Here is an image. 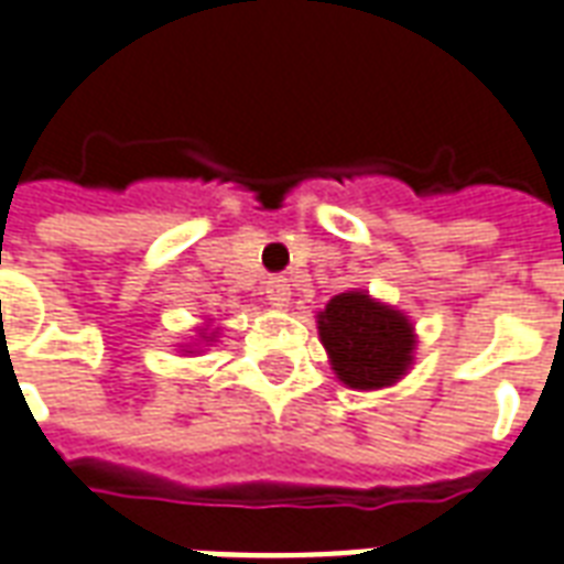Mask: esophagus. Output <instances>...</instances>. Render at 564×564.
Masks as SVG:
<instances>
[{
  "label": "esophagus",
  "mask_w": 564,
  "mask_h": 564,
  "mask_svg": "<svg viewBox=\"0 0 564 564\" xmlns=\"http://www.w3.org/2000/svg\"><path fill=\"white\" fill-rule=\"evenodd\" d=\"M265 295H269V305L286 307L290 305V281L286 278H271L265 283Z\"/></svg>",
  "instance_id": "esophagus-1"
}]
</instances>
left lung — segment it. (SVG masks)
<instances>
[{"mask_svg": "<svg viewBox=\"0 0 564 564\" xmlns=\"http://www.w3.org/2000/svg\"><path fill=\"white\" fill-rule=\"evenodd\" d=\"M317 332L335 378L350 390L395 387L414 366V323L366 290L332 295L317 314Z\"/></svg>", "mask_w": 564, "mask_h": 564, "instance_id": "left-lung-1", "label": "left lung"}]
</instances>
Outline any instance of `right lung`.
I'll use <instances>...</instances> for the list:
<instances>
[{
    "mask_svg": "<svg viewBox=\"0 0 564 564\" xmlns=\"http://www.w3.org/2000/svg\"><path fill=\"white\" fill-rule=\"evenodd\" d=\"M220 338V329H210L208 323H202L196 329V338L189 344H181V354H202L205 347H210V344Z\"/></svg>",
    "mask_w": 564,
    "mask_h": 564,
    "instance_id": "add662e5",
    "label": "right lung"
}]
</instances>
